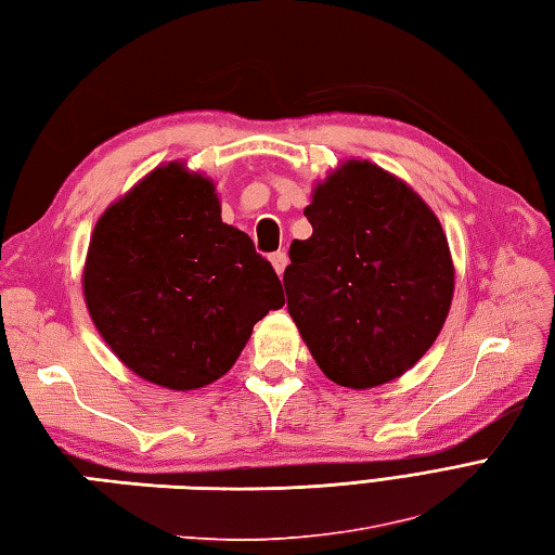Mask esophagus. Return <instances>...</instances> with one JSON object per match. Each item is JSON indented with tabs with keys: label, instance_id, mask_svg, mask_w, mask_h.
Returning a JSON list of instances; mask_svg holds the SVG:
<instances>
[{
	"label": "esophagus",
	"instance_id": "1",
	"mask_svg": "<svg viewBox=\"0 0 555 555\" xmlns=\"http://www.w3.org/2000/svg\"><path fill=\"white\" fill-rule=\"evenodd\" d=\"M270 263H273L275 273L282 275V273H285V268H287V254H285V251L273 254V256H270Z\"/></svg>",
	"mask_w": 555,
	"mask_h": 555
}]
</instances>
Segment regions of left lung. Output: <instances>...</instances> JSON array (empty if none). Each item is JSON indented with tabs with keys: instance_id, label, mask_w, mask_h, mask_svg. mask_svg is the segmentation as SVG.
<instances>
[{
	"instance_id": "obj_1",
	"label": "left lung",
	"mask_w": 555,
	"mask_h": 555,
	"mask_svg": "<svg viewBox=\"0 0 555 555\" xmlns=\"http://www.w3.org/2000/svg\"><path fill=\"white\" fill-rule=\"evenodd\" d=\"M285 268L287 309L320 371L349 389L387 385L444 327L455 270L439 218L389 170L349 158L318 180Z\"/></svg>"
}]
</instances>
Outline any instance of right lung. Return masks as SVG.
<instances>
[{"instance_id":"1","label":"right lung","mask_w":555,"mask_h":555,"mask_svg":"<svg viewBox=\"0 0 555 555\" xmlns=\"http://www.w3.org/2000/svg\"><path fill=\"white\" fill-rule=\"evenodd\" d=\"M82 297L118 361L173 391L223 377L285 306L273 266L220 218L214 180L184 162L156 166L100 216Z\"/></svg>"}]
</instances>
